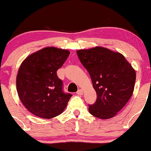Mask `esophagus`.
Instances as JSON below:
<instances>
[{"instance_id": "1", "label": "esophagus", "mask_w": 151, "mask_h": 151, "mask_svg": "<svg viewBox=\"0 0 151 151\" xmlns=\"http://www.w3.org/2000/svg\"><path fill=\"white\" fill-rule=\"evenodd\" d=\"M76 94H77L78 95H83V91H82L81 89H79V90H78V92H76Z\"/></svg>"}]
</instances>
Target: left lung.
<instances>
[{"label":"left lung","instance_id":"left-lung-1","mask_svg":"<svg viewBox=\"0 0 151 151\" xmlns=\"http://www.w3.org/2000/svg\"><path fill=\"white\" fill-rule=\"evenodd\" d=\"M82 65L89 72L97 100L89 111L98 118L114 117L132 95L136 71L122 53L101 46L78 50Z\"/></svg>","mask_w":151,"mask_h":151}]
</instances>
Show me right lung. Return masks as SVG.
<instances>
[{
  "mask_svg": "<svg viewBox=\"0 0 151 151\" xmlns=\"http://www.w3.org/2000/svg\"><path fill=\"white\" fill-rule=\"evenodd\" d=\"M70 55L68 50L46 47L31 53L20 65L16 79L18 96L31 114L44 119L59 115L71 94L62 91L56 71Z\"/></svg>",
  "mask_w": 151,
  "mask_h": 151,
  "instance_id": "add662e5",
  "label": "right lung"
}]
</instances>
